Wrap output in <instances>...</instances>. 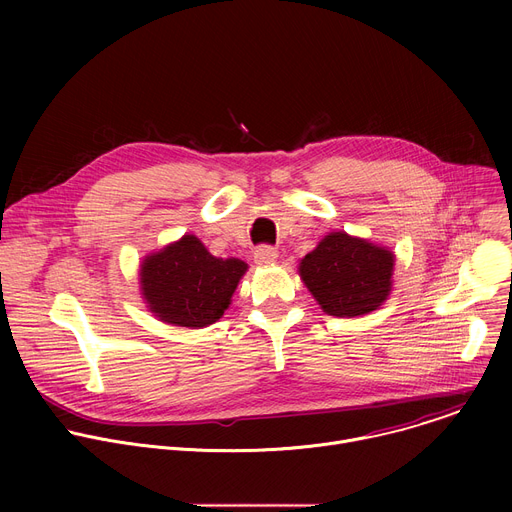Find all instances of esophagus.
Returning a JSON list of instances; mask_svg holds the SVG:
<instances>
[{
    "label": "esophagus",
    "mask_w": 512,
    "mask_h": 512,
    "mask_svg": "<svg viewBox=\"0 0 512 512\" xmlns=\"http://www.w3.org/2000/svg\"><path fill=\"white\" fill-rule=\"evenodd\" d=\"M253 257H255V261H257L259 265H271V263L277 261V249H273V247H269V245H263V247H257V249H255Z\"/></svg>",
    "instance_id": "esophagus-1"
}]
</instances>
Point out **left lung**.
Listing matches in <instances>:
<instances>
[{"label": "left lung", "mask_w": 512, "mask_h": 512, "mask_svg": "<svg viewBox=\"0 0 512 512\" xmlns=\"http://www.w3.org/2000/svg\"><path fill=\"white\" fill-rule=\"evenodd\" d=\"M395 255L350 237L326 235L300 263V277L328 316L354 318L379 310L391 294Z\"/></svg>", "instance_id": "8db88e82"}]
</instances>
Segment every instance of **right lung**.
<instances>
[{
    "mask_svg": "<svg viewBox=\"0 0 512 512\" xmlns=\"http://www.w3.org/2000/svg\"><path fill=\"white\" fill-rule=\"evenodd\" d=\"M245 271V261L218 259L200 239L184 235L143 259L141 296L162 322L204 328L223 318Z\"/></svg>",
    "mask_w": 512,
    "mask_h": 512,
    "instance_id": "obj_1",
    "label": "right lung"
}]
</instances>
